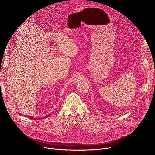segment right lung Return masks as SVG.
Instances as JSON below:
<instances>
[{
  "label": "right lung",
  "instance_id": "right-lung-1",
  "mask_svg": "<svg viewBox=\"0 0 155 155\" xmlns=\"http://www.w3.org/2000/svg\"><path fill=\"white\" fill-rule=\"evenodd\" d=\"M50 116V115H47V116H45V117L44 118H45V117H49ZM29 118H31V119H32V120H35V119H37V118H33V117H28ZM39 119V118H38Z\"/></svg>",
  "mask_w": 155,
  "mask_h": 155
}]
</instances>
